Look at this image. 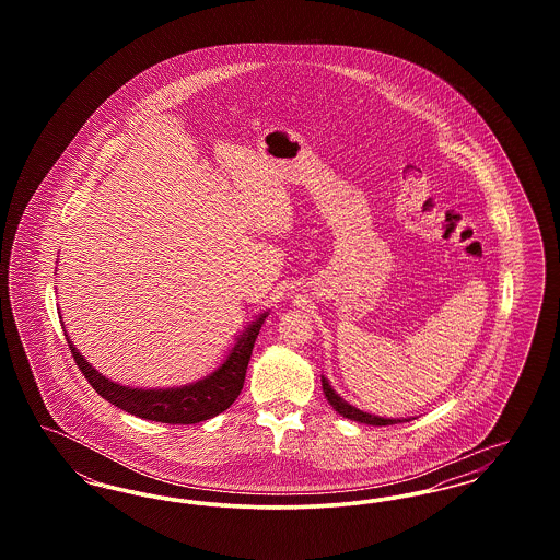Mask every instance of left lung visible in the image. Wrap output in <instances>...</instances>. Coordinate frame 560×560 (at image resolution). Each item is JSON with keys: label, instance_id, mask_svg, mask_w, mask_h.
<instances>
[{"label": "left lung", "instance_id": "left-lung-1", "mask_svg": "<svg viewBox=\"0 0 560 560\" xmlns=\"http://www.w3.org/2000/svg\"><path fill=\"white\" fill-rule=\"evenodd\" d=\"M320 382H323V393H325V397L329 400V405H331L338 413H342L345 418H348V420H354V422H361V424H370V427H390V424H399L400 420L377 418V416L365 413V411H361V409L348 405L347 400L340 399V397L334 393V388L329 386V382H327L325 377H320ZM402 422H405V420H402Z\"/></svg>", "mask_w": 560, "mask_h": 560}]
</instances>
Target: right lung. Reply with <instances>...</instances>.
I'll return each mask as SVG.
<instances>
[{
	"label": "right lung",
	"mask_w": 560,
	"mask_h": 560,
	"mask_svg": "<svg viewBox=\"0 0 560 560\" xmlns=\"http://www.w3.org/2000/svg\"><path fill=\"white\" fill-rule=\"evenodd\" d=\"M265 319H267V313L252 320V325L243 331V336L231 350V354L226 357V361L212 375L183 388L140 390V388L119 386L96 372L92 365H88L69 338H67V345L81 373L90 382V386L110 405L132 413L136 418H144L153 422L197 424L222 413L240 397L243 382H245V370L252 357V348Z\"/></svg>",
	"instance_id": "right-lung-1"
}]
</instances>
